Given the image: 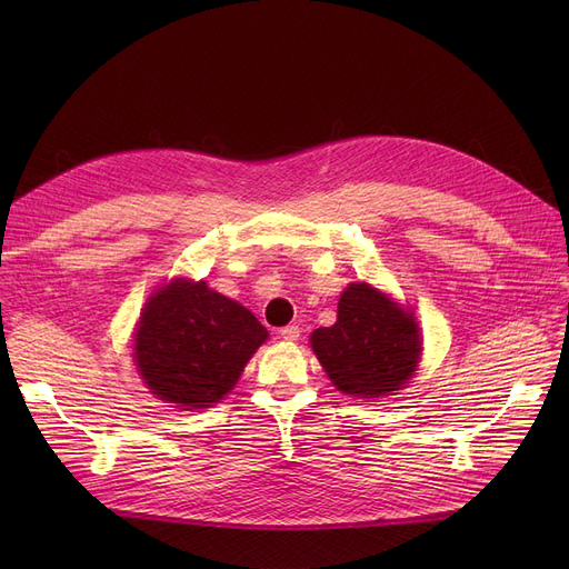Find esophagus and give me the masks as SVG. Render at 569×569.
<instances>
[{"label":"esophagus","mask_w":569,"mask_h":569,"mask_svg":"<svg viewBox=\"0 0 569 569\" xmlns=\"http://www.w3.org/2000/svg\"><path fill=\"white\" fill-rule=\"evenodd\" d=\"M279 335H281L283 341H290V343H292V341L300 339V327H297V325H286V327H281Z\"/></svg>","instance_id":"obj_1"}]
</instances>
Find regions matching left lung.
Here are the masks:
<instances>
[{
	"instance_id": "1",
	"label": "left lung",
	"mask_w": 569,
	"mask_h": 569,
	"mask_svg": "<svg viewBox=\"0 0 569 569\" xmlns=\"http://www.w3.org/2000/svg\"><path fill=\"white\" fill-rule=\"evenodd\" d=\"M311 348L339 392L378 399L412 378L422 337L410 309L369 283H350L341 292L337 322L318 327Z\"/></svg>"
}]
</instances>
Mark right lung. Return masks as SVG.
Listing matches in <instances>:
<instances>
[{"label": "right lung", "instance_id": "add662e5", "mask_svg": "<svg viewBox=\"0 0 569 569\" xmlns=\"http://www.w3.org/2000/svg\"><path fill=\"white\" fill-rule=\"evenodd\" d=\"M267 337L247 307L204 281L174 279L147 300L133 357L157 399L200 410L232 390Z\"/></svg>", "mask_w": 569, "mask_h": 569}]
</instances>
